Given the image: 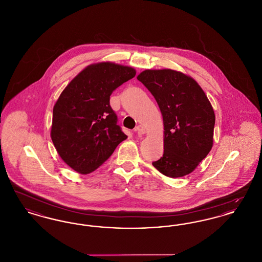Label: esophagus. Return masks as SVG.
Segmentation results:
<instances>
[{
  "label": "esophagus",
  "mask_w": 262,
  "mask_h": 262,
  "mask_svg": "<svg viewBox=\"0 0 262 262\" xmlns=\"http://www.w3.org/2000/svg\"><path fill=\"white\" fill-rule=\"evenodd\" d=\"M136 132H137L138 135H145L146 134L145 127L141 125H137V127H136Z\"/></svg>",
  "instance_id": "esophagus-1"
}]
</instances>
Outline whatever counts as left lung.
<instances>
[{"mask_svg":"<svg viewBox=\"0 0 262 262\" xmlns=\"http://www.w3.org/2000/svg\"><path fill=\"white\" fill-rule=\"evenodd\" d=\"M162 114L164 154L152 165L170 178L190 174L213 146L215 114L200 84L171 69L145 70L137 75Z\"/></svg>","mask_w":262,"mask_h":262,"instance_id":"obj_1","label":"left lung"}]
</instances>
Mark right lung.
I'll return each mask as SVG.
<instances>
[{
    "label": "right lung",
    "instance_id": "1",
    "mask_svg": "<svg viewBox=\"0 0 262 262\" xmlns=\"http://www.w3.org/2000/svg\"><path fill=\"white\" fill-rule=\"evenodd\" d=\"M136 74L132 67L96 62L62 90L53 108L51 138L62 161L75 172L95 171L126 139L117 125L110 95Z\"/></svg>",
    "mask_w": 262,
    "mask_h": 262
}]
</instances>
